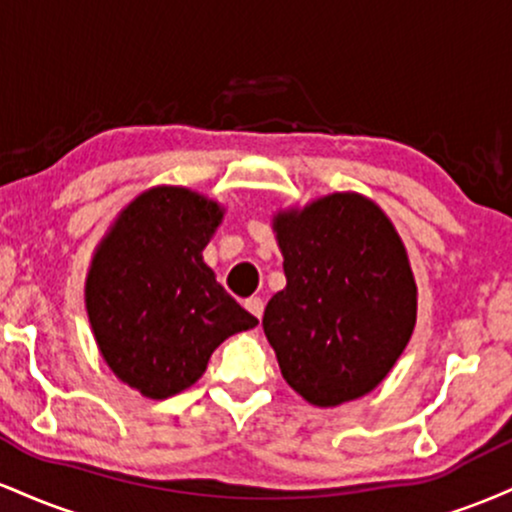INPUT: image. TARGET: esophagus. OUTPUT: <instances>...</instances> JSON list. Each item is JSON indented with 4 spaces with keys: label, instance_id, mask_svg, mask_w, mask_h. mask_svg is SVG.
I'll return each instance as SVG.
<instances>
[{
    "label": "esophagus",
    "instance_id": "1",
    "mask_svg": "<svg viewBox=\"0 0 512 512\" xmlns=\"http://www.w3.org/2000/svg\"><path fill=\"white\" fill-rule=\"evenodd\" d=\"M245 308H248L250 313L257 317V320H260L262 313H264V301H262V298H248V301H245Z\"/></svg>",
    "mask_w": 512,
    "mask_h": 512
}]
</instances>
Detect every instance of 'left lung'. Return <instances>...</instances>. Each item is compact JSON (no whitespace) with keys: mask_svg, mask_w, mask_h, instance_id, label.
<instances>
[{"mask_svg":"<svg viewBox=\"0 0 512 512\" xmlns=\"http://www.w3.org/2000/svg\"><path fill=\"white\" fill-rule=\"evenodd\" d=\"M286 289L262 317L281 375L305 402L337 407L385 380L416 325V281L385 211L334 192L274 216Z\"/></svg>","mask_w":512,"mask_h":512,"instance_id":"obj_1","label":"left lung"}]
</instances>
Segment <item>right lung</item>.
<instances>
[{
  "instance_id": "add662e5",
  "label": "right lung",
  "mask_w": 512,
  "mask_h": 512,
  "mask_svg": "<svg viewBox=\"0 0 512 512\" xmlns=\"http://www.w3.org/2000/svg\"><path fill=\"white\" fill-rule=\"evenodd\" d=\"M223 207L187 187H151L120 211L86 276V310L110 370L149 399L195 385L214 349L257 317L228 296L202 250Z\"/></svg>"
}]
</instances>
